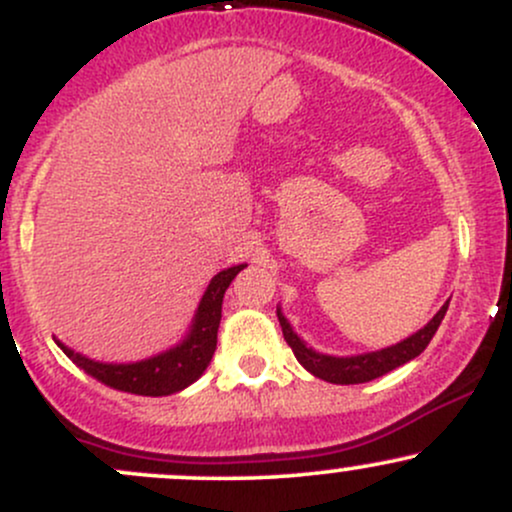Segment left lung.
<instances>
[{"mask_svg":"<svg viewBox=\"0 0 512 512\" xmlns=\"http://www.w3.org/2000/svg\"><path fill=\"white\" fill-rule=\"evenodd\" d=\"M450 301H445L443 308L433 315V320L428 322L424 330H419L411 337L404 339L395 346H387V349L380 351H370V354H358V356H327L320 354V351H313L310 346H305V342L298 337L296 332L291 330L289 320H286L281 308H276V317H279L281 332H284L286 344L291 346V351L296 354L298 363L313 373L315 378L327 380V383L334 385H358V383H368V380L380 378V375L390 373L404 363L411 361L426 349L428 342L433 339V334L438 332L440 322H443L445 313H448Z\"/></svg>","mask_w":512,"mask_h":512,"instance_id":"1","label":"left lung"}]
</instances>
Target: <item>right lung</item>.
Returning <instances> with one entry per match:
<instances>
[{"mask_svg":"<svg viewBox=\"0 0 512 512\" xmlns=\"http://www.w3.org/2000/svg\"><path fill=\"white\" fill-rule=\"evenodd\" d=\"M240 269H245V264L223 269V272L209 281L187 337L178 346L154 358H146V361L137 363H101L76 354V351L60 342H57V346L72 358L76 366L84 368L88 375L101 380L103 385L115 387V390L144 397H163L185 390L187 385L195 383L199 375L207 370L211 356H214L223 293L231 286V281L236 279Z\"/></svg>","mask_w":512,"mask_h":512,"instance_id":"1","label":"right lung"}]
</instances>
